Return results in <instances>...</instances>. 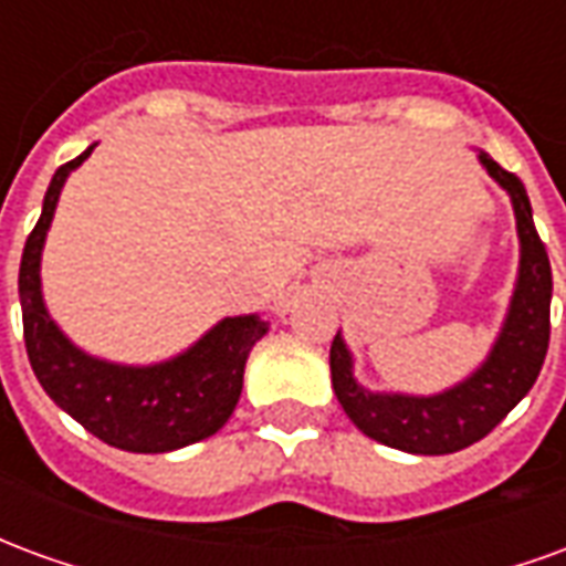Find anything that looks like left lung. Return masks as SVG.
<instances>
[{"label": "left lung", "instance_id": "1", "mask_svg": "<svg viewBox=\"0 0 566 566\" xmlns=\"http://www.w3.org/2000/svg\"><path fill=\"white\" fill-rule=\"evenodd\" d=\"M479 163L512 199L518 230V279L506 318L488 357L458 385L439 394L369 391L355 379V357L343 333L333 336L331 376L336 400L360 433L409 454H451L488 437L534 388L548 352L552 266L534 227L527 190L479 150Z\"/></svg>", "mask_w": 566, "mask_h": 566}]
</instances>
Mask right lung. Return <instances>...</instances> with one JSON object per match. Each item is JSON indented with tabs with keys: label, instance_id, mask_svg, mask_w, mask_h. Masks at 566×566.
<instances>
[{
	"label": "right lung",
	"instance_id": "add662e5",
	"mask_svg": "<svg viewBox=\"0 0 566 566\" xmlns=\"http://www.w3.org/2000/svg\"><path fill=\"white\" fill-rule=\"evenodd\" d=\"M96 145L60 166L44 193L42 218L20 258V308L32 373L63 412L108 446L139 454L185 449L218 433L233 416L251 348L270 321L235 315L218 321L181 355L129 367L87 355L48 315L42 296V248L54 221L60 190Z\"/></svg>",
	"mask_w": 566,
	"mask_h": 566
}]
</instances>
